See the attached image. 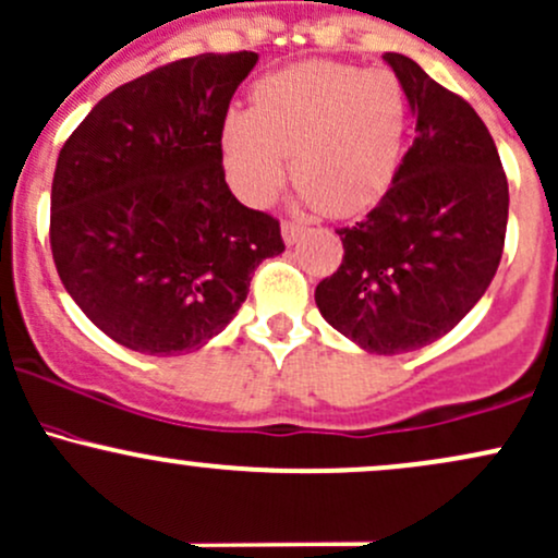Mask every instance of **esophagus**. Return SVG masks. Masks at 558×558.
Listing matches in <instances>:
<instances>
[{"mask_svg": "<svg viewBox=\"0 0 558 558\" xmlns=\"http://www.w3.org/2000/svg\"><path fill=\"white\" fill-rule=\"evenodd\" d=\"M280 230H283V241L289 243V246H293V243L299 241V235L304 232V228L299 222H283V228H280Z\"/></svg>", "mask_w": 558, "mask_h": 558, "instance_id": "34e87169", "label": "esophagus"}]
</instances>
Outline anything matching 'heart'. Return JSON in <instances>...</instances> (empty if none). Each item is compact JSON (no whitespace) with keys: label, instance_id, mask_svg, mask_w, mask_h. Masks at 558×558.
Returning a JSON list of instances; mask_svg holds the SVG:
<instances>
[{"label":"heart","instance_id":"b5f03b06","mask_svg":"<svg viewBox=\"0 0 558 558\" xmlns=\"http://www.w3.org/2000/svg\"><path fill=\"white\" fill-rule=\"evenodd\" d=\"M408 132V95L389 69L310 60L262 78L254 108H232L222 161L248 206L275 198L289 171L304 204L349 217L387 193Z\"/></svg>","mask_w":558,"mask_h":558}]
</instances>
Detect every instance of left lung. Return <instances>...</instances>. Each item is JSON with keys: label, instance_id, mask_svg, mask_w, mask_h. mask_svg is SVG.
<instances>
[{"label": "left lung", "instance_id": "left-lung-1", "mask_svg": "<svg viewBox=\"0 0 558 558\" xmlns=\"http://www.w3.org/2000/svg\"><path fill=\"white\" fill-rule=\"evenodd\" d=\"M384 60L405 87L415 140L376 209L336 230L344 259L315 304L365 352L402 354L442 339L485 296L504 256L508 182L463 97L405 54Z\"/></svg>", "mask_w": 558, "mask_h": 558}]
</instances>
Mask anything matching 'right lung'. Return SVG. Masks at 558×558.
<instances>
[{"label": "right lung", "instance_id": "right-lung-1", "mask_svg": "<svg viewBox=\"0 0 558 558\" xmlns=\"http://www.w3.org/2000/svg\"><path fill=\"white\" fill-rule=\"evenodd\" d=\"M256 52L195 54L121 84L60 148L50 246L65 291L102 333L143 354L201 349L283 254L280 222L243 206L222 126Z\"/></svg>", "mask_w": 558, "mask_h": 558}]
</instances>
